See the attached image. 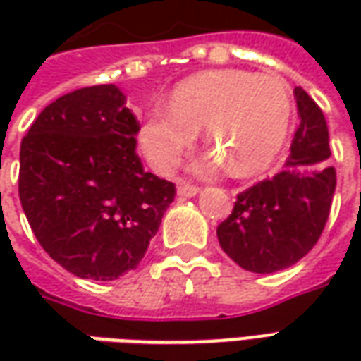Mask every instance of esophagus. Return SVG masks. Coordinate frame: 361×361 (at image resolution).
Segmentation results:
<instances>
[{"label":"esophagus","instance_id":"esophagus-1","mask_svg":"<svg viewBox=\"0 0 361 361\" xmlns=\"http://www.w3.org/2000/svg\"><path fill=\"white\" fill-rule=\"evenodd\" d=\"M197 193H199V188H197V185H191V183H185V181H180V183H178V195L195 197Z\"/></svg>","mask_w":361,"mask_h":361}]
</instances>
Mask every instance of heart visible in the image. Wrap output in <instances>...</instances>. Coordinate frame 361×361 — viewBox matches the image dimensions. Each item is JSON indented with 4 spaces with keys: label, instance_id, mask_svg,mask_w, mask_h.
I'll use <instances>...</instances> for the list:
<instances>
[{
    "label": "heart",
    "instance_id": "heart-1",
    "mask_svg": "<svg viewBox=\"0 0 361 361\" xmlns=\"http://www.w3.org/2000/svg\"><path fill=\"white\" fill-rule=\"evenodd\" d=\"M292 96L276 75L242 69L203 71L181 81L170 106H154L142 118L139 142L149 164L166 173L204 129V141L238 178L263 172L274 162L292 126Z\"/></svg>",
    "mask_w": 361,
    "mask_h": 361
}]
</instances>
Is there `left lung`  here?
Listing matches in <instances>:
<instances>
[{"instance_id": "8db88e82", "label": "left lung", "mask_w": 361, "mask_h": 361, "mask_svg": "<svg viewBox=\"0 0 361 361\" xmlns=\"http://www.w3.org/2000/svg\"><path fill=\"white\" fill-rule=\"evenodd\" d=\"M294 98L300 126L286 168L271 180L238 193L232 214L216 228L220 247L250 272L269 274L305 257L323 234L331 212L336 172L323 111L302 87Z\"/></svg>"}]
</instances>
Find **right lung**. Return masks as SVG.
<instances>
[{
    "label": "right lung",
    "mask_w": 361,
    "mask_h": 361,
    "mask_svg": "<svg viewBox=\"0 0 361 361\" xmlns=\"http://www.w3.org/2000/svg\"><path fill=\"white\" fill-rule=\"evenodd\" d=\"M116 85L59 96L20 142L19 197L44 251L79 279L133 271L176 197L145 172L139 121Z\"/></svg>",
    "instance_id": "obj_1"
}]
</instances>
